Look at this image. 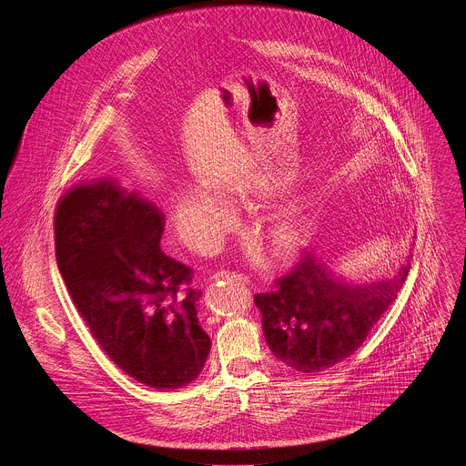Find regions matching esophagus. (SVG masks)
Wrapping results in <instances>:
<instances>
[{"label":"esophagus","instance_id":"34e87169","mask_svg":"<svg viewBox=\"0 0 466 466\" xmlns=\"http://www.w3.org/2000/svg\"><path fill=\"white\" fill-rule=\"evenodd\" d=\"M212 280H236V282H239V284H248V279L245 277V275H241V273H230V271H218L214 277H212Z\"/></svg>","mask_w":466,"mask_h":466}]
</instances>
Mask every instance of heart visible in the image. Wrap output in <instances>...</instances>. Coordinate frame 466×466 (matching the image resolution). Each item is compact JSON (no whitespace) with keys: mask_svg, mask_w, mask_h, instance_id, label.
<instances>
[{"mask_svg":"<svg viewBox=\"0 0 466 466\" xmlns=\"http://www.w3.org/2000/svg\"><path fill=\"white\" fill-rule=\"evenodd\" d=\"M238 201L252 208V198L238 195ZM173 219L180 238L198 252L216 250L223 238L238 225L236 212L212 187L186 180L177 187ZM309 225L293 214H275L258 225L259 239L268 245L277 261L300 256L309 241Z\"/></svg>","mask_w":466,"mask_h":466,"instance_id":"heart-1","label":"heart"}]
</instances>
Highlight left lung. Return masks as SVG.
Listing matches in <instances>:
<instances>
[{"mask_svg":"<svg viewBox=\"0 0 466 466\" xmlns=\"http://www.w3.org/2000/svg\"><path fill=\"white\" fill-rule=\"evenodd\" d=\"M411 263L392 280L350 286L306 254L277 282V291L258 293L263 336L273 354L300 372H319L347 360L402 289Z\"/></svg>","mask_w":466,"mask_h":466,"instance_id":"1","label":"left lung"}]
</instances>
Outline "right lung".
<instances>
[{
	"instance_id": "right-lung-1",
	"label": "right lung",
	"mask_w": 466,
	"mask_h": 466,
	"mask_svg": "<svg viewBox=\"0 0 466 466\" xmlns=\"http://www.w3.org/2000/svg\"><path fill=\"white\" fill-rule=\"evenodd\" d=\"M166 218L116 180L83 182L55 214V254L70 297L105 354L153 389L201 374L212 341L197 319L191 269L160 248Z\"/></svg>"
}]
</instances>
